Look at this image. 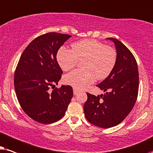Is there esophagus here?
<instances>
[{
    "instance_id": "1",
    "label": "esophagus",
    "mask_w": 153,
    "mask_h": 153,
    "mask_svg": "<svg viewBox=\"0 0 153 153\" xmlns=\"http://www.w3.org/2000/svg\"><path fill=\"white\" fill-rule=\"evenodd\" d=\"M78 92H79V91L78 90V89H77L76 88H73V94H74V95H77Z\"/></svg>"
}]
</instances>
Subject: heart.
Segmentation results:
<instances>
[{"instance_id": "1", "label": "heart", "mask_w": 153, "mask_h": 153, "mask_svg": "<svg viewBox=\"0 0 153 153\" xmlns=\"http://www.w3.org/2000/svg\"><path fill=\"white\" fill-rule=\"evenodd\" d=\"M64 71H69L82 61L83 69H76L65 77V82L76 89H83L95 80L106 78L117 62V52L111 47L96 40H83L72 45V49L61 48L56 55Z\"/></svg>"}]
</instances>
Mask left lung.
Here are the masks:
<instances>
[{"instance_id": "obj_1", "label": "left lung", "mask_w": 153, "mask_h": 153, "mask_svg": "<svg viewBox=\"0 0 153 153\" xmlns=\"http://www.w3.org/2000/svg\"><path fill=\"white\" fill-rule=\"evenodd\" d=\"M117 62L108 76L97 85L105 94L87 93L84 113L87 121L101 128L115 127L122 123L133 108L138 92V71L136 61L130 50L113 38Z\"/></svg>"}]
</instances>
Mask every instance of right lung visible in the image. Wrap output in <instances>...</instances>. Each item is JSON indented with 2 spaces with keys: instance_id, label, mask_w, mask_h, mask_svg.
<instances>
[{
  "instance_id": "1",
  "label": "right lung",
  "mask_w": 153,
  "mask_h": 153,
  "mask_svg": "<svg viewBox=\"0 0 153 153\" xmlns=\"http://www.w3.org/2000/svg\"><path fill=\"white\" fill-rule=\"evenodd\" d=\"M71 37L55 32L38 36L26 47L17 64L14 85L18 101L26 115L39 123L59 120L73 97L70 85L54 88L63 73L56 54Z\"/></svg>"
}]
</instances>
